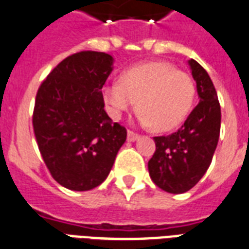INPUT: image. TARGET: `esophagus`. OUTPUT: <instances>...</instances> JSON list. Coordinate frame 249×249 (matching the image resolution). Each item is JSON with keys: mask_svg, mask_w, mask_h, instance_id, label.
I'll return each instance as SVG.
<instances>
[{"mask_svg": "<svg viewBox=\"0 0 249 249\" xmlns=\"http://www.w3.org/2000/svg\"><path fill=\"white\" fill-rule=\"evenodd\" d=\"M138 138H140V136H138L137 133L132 132V130H128V137H126V140H128V142L137 141Z\"/></svg>", "mask_w": 249, "mask_h": 249, "instance_id": "1", "label": "esophagus"}]
</instances>
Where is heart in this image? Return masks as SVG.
Wrapping results in <instances>:
<instances>
[{"label": "heart", "mask_w": 249, "mask_h": 249, "mask_svg": "<svg viewBox=\"0 0 249 249\" xmlns=\"http://www.w3.org/2000/svg\"><path fill=\"white\" fill-rule=\"evenodd\" d=\"M106 103L115 117L136 106L143 125L158 132H168L184 123L192 111L196 85L183 70L170 62H145L125 70L119 82L103 87Z\"/></svg>", "instance_id": "heart-1"}]
</instances>
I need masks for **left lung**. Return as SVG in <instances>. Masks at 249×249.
I'll list each match as a JSON object with an SVG mask.
<instances>
[{
  "mask_svg": "<svg viewBox=\"0 0 249 249\" xmlns=\"http://www.w3.org/2000/svg\"><path fill=\"white\" fill-rule=\"evenodd\" d=\"M188 64L200 102L178 132L154 137L157 149L147 164L155 185L174 195L189 191L205 175L221 130V106L215 87L198 62L191 58Z\"/></svg>",
  "mask_w": 249,
  "mask_h": 249,
  "instance_id": "obj_1",
  "label": "left lung"
}]
</instances>
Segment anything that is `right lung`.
<instances>
[{
    "mask_svg": "<svg viewBox=\"0 0 249 249\" xmlns=\"http://www.w3.org/2000/svg\"><path fill=\"white\" fill-rule=\"evenodd\" d=\"M113 57L83 51L62 60L37 90L32 116L36 142L57 183L90 191L107 179L126 129L104 111L102 89Z\"/></svg>",
    "mask_w": 249,
    "mask_h": 249,
    "instance_id": "obj_1",
    "label": "right lung"
}]
</instances>
